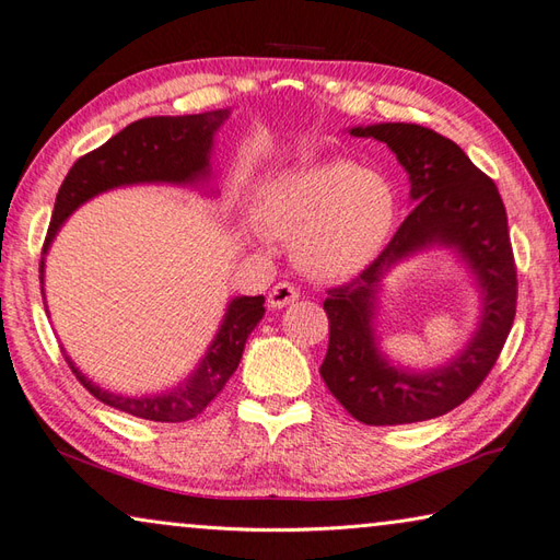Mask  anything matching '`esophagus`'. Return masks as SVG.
<instances>
[{"label":"esophagus","instance_id":"1","mask_svg":"<svg viewBox=\"0 0 560 560\" xmlns=\"http://www.w3.org/2000/svg\"><path fill=\"white\" fill-rule=\"evenodd\" d=\"M295 301H299V289H295L293 283H289V281L277 283V287L269 291V307H271V311H281V307H287Z\"/></svg>","mask_w":560,"mask_h":560}]
</instances>
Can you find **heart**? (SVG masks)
Segmentation results:
<instances>
[{
	"label": "heart",
	"instance_id": "obj_1",
	"mask_svg": "<svg viewBox=\"0 0 560 560\" xmlns=\"http://www.w3.org/2000/svg\"><path fill=\"white\" fill-rule=\"evenodd\" d=\"M259 219L295 235L293 259L315 279L365 269L397 223V192L385 175L347 159L295 165L269 177L257 195Z\"/></svg>",
	"mask_w": 560,
	"mask_h": 560
}]
</instances>
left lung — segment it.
<instances>
[{"mask_svg": "<svg viewBox=\"0 0 560 560\" xmlns=\"http://www.w3.org/2000/svg\"><path fill=\"white\" fill-rule=\"evenodd\" d=\"M351 137L377 139L409 175L413 209L371 267L325 301L329 347L319 375L355 421L399 425L428 421L471 397L491 373L517 305V269L503 199L489 175L455 141L409 122L351 127ZM431 246L452 248L478 279L482 317L455 360L431 372L395 366L374 335L376 293L399 260Z\"/></svg>", "mask_w": 560, "mask_h": 560, "instance_id": "8db88e82", "label": "left lung"}]
</instances>
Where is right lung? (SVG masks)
<instances>
[{
	"mask_svg": "<svg viewBox=\"0 0 560 560\" xmlns=\"http://www.w3.org/2000/svg\"><path fill=\"white\" fill-rule=\"evenodd\" d=\"M229 115L231 110L223 108L180 117H144V120L127 125L122 132H117L103 147L86 153L71 165L57 192L52 221L43 245L40 289L47 249H50L62 223L83 201L127 185H207L211 180L213 137H217L219 127L229 120ZM261 315H265V295H237L225 307L217 337L209 343L207 353L201 355L195 371L171 389L151 392V395H115V392L98 387L93 380L83 375L71 363L69 355H65V359L79 383L98 401L132 413L137 419L180 423L205 411L209 401L229 383V377L243 359L249 331L257 327Z\"/></svg>",
	"mask_w": 560,
	"mask_h": 560,
	"instance_id": "right-lung-1",
	"label": "right lung"
}]
</instances>
